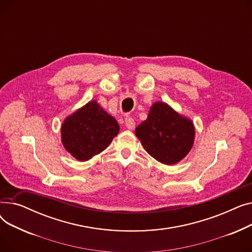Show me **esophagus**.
Returning <instances> with one entry per match:
<instances>
[{"label": "esophagus", "mask_w": 252, "mask_h": 252, "mask_svg": "<svg viewBox=\"0 0 252 252\" xmlns=\"http://www.w3.org/2000/svg\"><path fill=\"white\" fill-rule=\"evenodd\" d=\"M135 126H136V124H135V121H134L133 118H131V117H126V128L134 129Z\"/></svg>", "instance_id": "esophagus-1"}]
</instances>
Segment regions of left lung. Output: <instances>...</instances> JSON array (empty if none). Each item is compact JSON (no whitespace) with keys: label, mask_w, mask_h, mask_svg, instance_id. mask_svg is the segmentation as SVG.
I'll use <instances>...</instances> for the list:
<instances>
[{"label":"left lung","mask_w":252,"mask_h":252,"mask_svg":"<svg viewBox=\"0 0 252 252\" xmlns=\"http://www.w3.org/2000/svg\"><path fill=\"white\" fill-rule=\"evenodd\" d=\"M135 134L157 161L171 165L181 161L191 150L195 128L192 121L180 115L166 103L155 102L147 119L137 126Z\"/></svg>","instance_id":"8db88e82"}]
</instances>
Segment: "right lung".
Returning <instances> with one entry per match:
<instances>
[{"instance_id": "1", "label": "right lung", "mask_w": 252, "mask_h": 252, "mask_svg": "<svg viewBox=\"0 0 252 252\" xmlns=\"http://www.w3.org/2000/svg\"><path fill=\"white\" fill-rule=\"evenodd\" d=\"M119 131L116 119L96 101H90L65 118L61 127L64 148L79 161H87L108 147Z\"/></svg>"}]
</instances>
